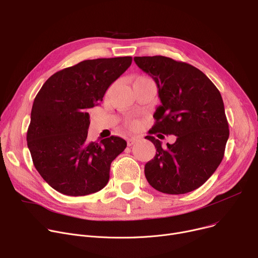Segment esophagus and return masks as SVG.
<instances>
[{"label":"esophagus","mask_w":258,"mask_h":258,"mask_svg":"<svg viewBox=\"0 0 258 258\" xmlns=\"http://www.w3.org/2000/svg\"><path fill=\"white\" fill-rule=\"evenodd\" d=\"M138 140H139L138 137H128L127 140H126V141H127V145H128V146H132V145H134L135 143H137Z\"/></svg>","instance_id":"obj_1"}]
</instances>
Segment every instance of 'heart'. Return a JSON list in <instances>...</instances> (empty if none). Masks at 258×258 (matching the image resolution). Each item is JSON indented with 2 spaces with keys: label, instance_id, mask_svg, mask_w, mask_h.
<instances>
[{
  "label": "heart",
  "instance_id": "b5f03b06",
  "mask_svg": "<svg viewBox=\"0 0 258 258\" xmlns=\"http://www.w3.org/2000/svg\"><path fill=\"white\" fill-rule=\"evenodd\" d=\"M141 78H144V77H141ZM128 125L131 127H136L138 125V122L136 120H131V121H128Z\"/></svg>",
  "mask_w": 258,
  "mask_h": 258
}]
</instances>
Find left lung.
<instances>
[{"label": "left lung", "mask_w": 258, "mask_h": 258, "mask_svg": "<svg viewBox=\"0 0 258 258\" xmlns=\"http://www.w3.org/2000/svg\"><path fill=\"white\" fill-rule=\"evenodd\" d=\"M134 60L153 77L161 100L150 134L177 136L166 148L155 137H145L157 148L154 159L145 164L146 180L163 194L190 192L211 177L224 158L229 125L221 93L189 63L161 55Z\"/></svg>", "instance_id": "obj_1"}]
</instances>
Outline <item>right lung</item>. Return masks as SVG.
Listing matches in <instances>:
<instances>
[{
    "mask_svg": "<svg viewBox=\"0 0 258 258\" xmlns=\"http://www.w3.org/2000/svg\"><path fill=\"white\" fill-rule=\"evenodd\" d=\"M131 56L80 61L53 74L34 99L27 144L42 178L66 196L97 192L110 179L112 161L126 141L111 136L89 142L88 108L132 63Z\"/></svg>",
    "mask_w": 258,
    "mask_h": 258,
    "instance_id": "right-lung-1",
    "label": "right lung"
}]
</instances>
